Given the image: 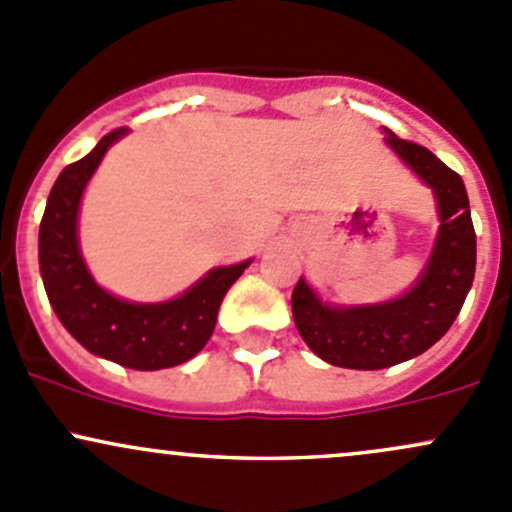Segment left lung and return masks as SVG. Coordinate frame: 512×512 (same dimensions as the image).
<instances>
[{"mask_svg": "<svg viewBox=\"0 0 512 512\" xmlns=\"http://www.w3.org/2000/svg\"><path fill=\"white\" fill-rule=\"evenodd\" d=\"M385 142L437 196L439 235L417 284L385 304L336 309L299 279L292 292L299 336L321 360L338 368H390L432 348L459 316L476 272V233L461 176L427 147L400 139L390 129H385Z\"/></svg>", "mask_w": 512, "mask_h": 512, "instance_id": "1", "label": "left lung"}]
</instances>
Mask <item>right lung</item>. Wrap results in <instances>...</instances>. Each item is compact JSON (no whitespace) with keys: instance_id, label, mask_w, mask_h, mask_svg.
Segmentation results:
<instances>
[{"instance_id":"right-lung-1","label":"right lung","mask_w":512,"mask_h":512,"mask_svg":"<svg viewBox=\"0 0 512 512\" xmlns=\"http://www.w3.org/2000/svg\"><path fill=\"white\" fill-rule=\"evenodd\" d=\"M122 134L125 127L105 134L88 157L61 171L48 193L39 228L43 287L61 324L90 353L134 370L174 368L206 346L220 301L250 260L215 267L186 294L164 304H132L98 287L80 255L78 208L90 176Z\"/></svg>"}]
</instances>
